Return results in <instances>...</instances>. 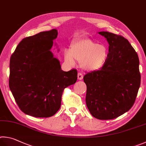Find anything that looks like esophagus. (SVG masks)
<instances>
[{
    "instance_id": "34e87169",
    "label": "esophagus",
    "mask_w": 146,
    "mask_h": 146,
    "mask_svg": "<svg viewBox=\"0 0 146 146\" xmlns=\"http://www.w3.org/2000/svg\"><path fill=\"white\" fill-rule=\"evenodd\" d=\"M78 78L79 80H82L83 78V75L82 73L81 72H79L78 74Z\"/></svg>"
}]
</instances>
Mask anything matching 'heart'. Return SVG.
<instances>
[{"instance_id": "1", "label": "heart", "mask_w": 146, "mask_h": 146, "mask_svg": "<svg viewBox=\"0 0 146 146\" xmlns=\"http://www.w3.org/2000/svg\"><path fill=\"white\" fill-rule=\"evenodd\" d=\"M105 45L98 44L88 38H79L71 43L70 50L64 52V60L70 66H75L77 60L86 70H98L103 66L108 58Z\"/></svg>"}]
</instances>
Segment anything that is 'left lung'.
Segmentation results:
<instances>
[{"label":"left lung","instance_id":"left-lung-1","mask_svg":"<svg viewBox=\"0 0 146 146\" xmlns=\"http://www.w3.org/2000/svg\"><path fill=\"white\" fill-rule=\"evenodd\" d=\"M109 44L106 63L100 70L86 74V103L92 115L113 119L129 110L140 85L139 59L128 40L107 31L98 33Z\"/></svg>","mask_w":146,"mask_h":146}]
</instances>
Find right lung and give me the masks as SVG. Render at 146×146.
Masks as SVG:
<instances>
[{
	"mask_svg": "<svg viewBox=\"0 0 146 146\" xmlns=\"http://www.w3.org/2000/svg\"><path fill=\"white\" fill-rule=\"evenodd\" d=\"M57 36L54 29L25 38L10 58V90L20 109L29 115H54L60 108L64 89L77 81V70H61L50 51Z\"/></svg>",
	"mask_w": 146,
	"mask_h": 146,
	"instance_id": "1",
	"label": "right lung"
}]
</instances>
